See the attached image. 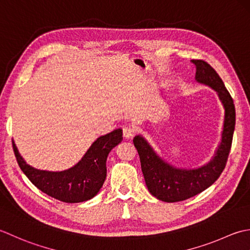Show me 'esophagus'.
Here are the masks:
<instances>
[{"label": "esophagus", "mask_w": 250, "mask_h": 250, "mask_svg": "<svg viewBox=\"0 0 250 250\" xmlns=\"http://www.w3.org/2000/svg\"><path fill=\"white\" fill-rule=\"evenodd\" d=\"M135 135V128L132 126H125L123 128V136L126 139H130Z\"/></svg>", "instance_id": "obj_1"}]
</instances>
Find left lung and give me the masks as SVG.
<instances>
[{
  "label": "left lung",
  "mask_w": 250,
  "mask_h": 250,
  "mask_svg": "<svg viewBox=\"0 0 250 250\" xmlns=\"http://www.w3.org/2000/svg\"><path fill=\"white\" fill-rule=\"evenodd\" d=\"M192 62L196 67V82L215 90L225 109L221 140L212 159L197 168H179L163 160L144 136L137 135L134 138L147 190L167 203L188 200L206 190L218 179L226 167L235 127V106L220 76L205 61L192 60Z\"/></svg>",
  "instance_id": "1"
}]
</instances>
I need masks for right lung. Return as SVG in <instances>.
Returning <instances> with one entry per match:
<instances>
[{"label":"right lung","instance_id":"add662e5","mask_svg":"<svg viewBox=\"0 0 250 250\" xmlns=\"http://www.w3.org/2000/svg\"><path fill=\"white\" fill-rule=\"evenodd\" d=\"M123 140L121 128L97 138L74 166L61 171L38 169L27 164L13 140L19 167L33 185L47 195L64 203H81L93 198L106 177V157Z\"/></svg>","mask_w":250,"mask_h":250}]
</instances>
